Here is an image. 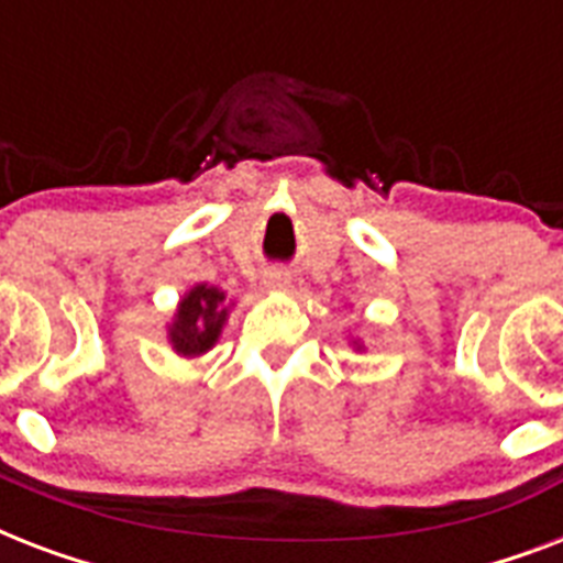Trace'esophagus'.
<instances>
[{"label": "esophagus", "mask_w": 563, "mask_h": 563, "mask_svg": "<svg viewBox=\"0 0 563 563\" xmlns=\"http://www.w3.org/2000/svg\"><path fill=\"white\" fill-rule=\"evenodd\" d=\"M289 283H291V277L286 272H280V268H277V272L265 274V286L274 291H286L289 289Z\"/></svg>", "instance_id": "34e87169"}]
</instances>
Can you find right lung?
Wrapping results in <instances>:
<instances>
[{
    "mask_svg": "<svg viewBox=\"0 0 563 563\" xmlns=\"http://www.w3.org/2000/svg\"><path fill=\"white\" fill-rule=\"evenodd\" d=\"M221 295L212 286H195L187 298L180 300L178 321L172 324V344L184 356H198L210 351L221 333V324L228 318V309H221Z\"/></svg>",
    "mask_w": 563,
    "mask_h": 563,
    "instance_id": "right-lung-1",
    "label": "right lung"
}]
</instances>
